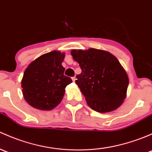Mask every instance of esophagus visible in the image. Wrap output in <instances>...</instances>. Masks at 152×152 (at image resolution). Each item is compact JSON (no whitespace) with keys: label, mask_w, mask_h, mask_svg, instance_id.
Segmentation results:
<instances>
[{"label":"esophagus","mask_w":152,"mask_h":152,"mask_svg":"<svg viewBox=\"0 0 152 152\" xmlns=\"http://www.w3.org/2000/svg\"><path fill=\"white\" fill-rule=\"evenodd\" d=\"M76 77H75V76H73V77H72V80H73V81H76Z\"/></svg>","instance_id":"obj_1"}]
</instances>
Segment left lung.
I'll use <instances>...</instances> for the list:
<instances>
[{
	"mask_svg": "<svg viewBox=\"0 0 152 152\" xmlns=\"http://www.w3.org/2000/svg\"><path fill=\"white\" fill-rule=\"evenodd\" d=\"M81 73L76 84L88 105L97 112H110L119 108L125 99L129 79L115 56L96 49L71 51Z\"/></svg>",
	"mask_w": 152,
	"mask_h": 152,
	"instance_id": "obj_1",
	"label": "left lung"
}]
</instances>
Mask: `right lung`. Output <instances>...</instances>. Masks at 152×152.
I'll list each match as a JSON object with an SVG mask.
<instances>
[{"label": "right lung", "instance_id": "1", "mask_svg": "<svg viewBox=\"0 0 152 152\" xmlns=\"http://www.w3.org/2000/svg\"><path fill=\"white\" fill-rule=\"evenodd\" d=\"M64 57L65 53L52 51L36 59L24 72L22 94L32 107L49 111L63 100L65 87L72 82L64 75Z\"/></svg>", "mask_w": 152, "mask_h": 152}]
</instances>
